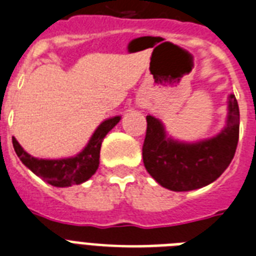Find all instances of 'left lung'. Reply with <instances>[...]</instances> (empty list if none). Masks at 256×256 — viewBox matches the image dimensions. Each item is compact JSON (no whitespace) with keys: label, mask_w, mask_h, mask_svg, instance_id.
Masks as SVG:
<instances>
[{"label":"left lung","mask_w":256,"mask_h":256,"mask_svg":"<svg viewBox=\"0 0 256 256\" xmlns=\"http://www.w3.org/2000/svg\"><path fill=\"white\" fill-rule=\"evenodd\" d=\"M238 140L239 106L235 94H230L223 130L212 138L195 142L171 138L162 120L148 114L142 162L162 187L176 192L192 191L211 184L227 170Z\"/></svg>","instance_id":"left-lung-1"}]
</instances>
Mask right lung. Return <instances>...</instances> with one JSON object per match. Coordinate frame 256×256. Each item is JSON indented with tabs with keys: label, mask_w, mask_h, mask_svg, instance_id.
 <instances>
[{
	"label": "right lung",
	"mask_w": 256,
	"mask_h": 256,
	"mask_svg": "<svg viewBox=\"0 0 256 256\" xmlns=\"http://www.w3.org/2000/svg\"><path fill=\"white\" fill-rule=\"evenodd\" d=\"M122 116H114L104 120L89 138L84 150L72 158L64 159H38L28 154L20 142L13 138V146L20 160L33 174L54 187H70L73 184H81L94 175L100 164L101 142L106 134L114 128Z\"/></svg>",
	"instance_id": "add662e5"
}]
</instances>
